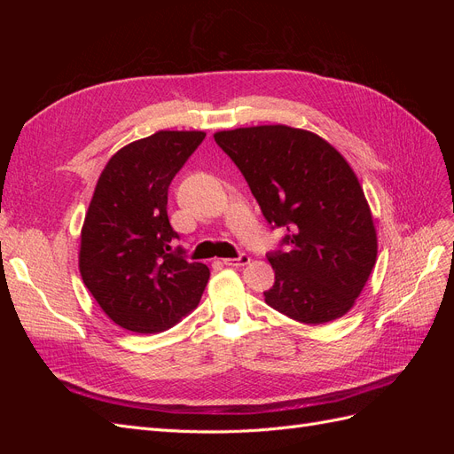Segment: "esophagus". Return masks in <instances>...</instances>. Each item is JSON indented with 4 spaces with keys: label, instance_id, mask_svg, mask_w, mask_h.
<instances>
[{
    "label": "esophagus",
    "instance_id": "obj_1",
    "mask_svg": "<svg viewBox=\"0 0 454 454\" xmlns=\"http://www.w3.org/2000/svg\"><path fill=\"white\" fill-rule=\"evenodd\" d=\"M223 263L227 267H246L250 263V255L240 254L239 257H227V259H223Z\"/></svg>",
    "mask_w": 454,
    "mask_h": 454
}]
</instances>
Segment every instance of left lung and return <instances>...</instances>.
I'll use <instances>...</instances> for the list:
<instances>
[{
	"label": "left lung",
	"mask_w": 454,
	"mask_h": 454,
	"mask_svg": "<svg viewBox=\"0 0 454 454\" xmlns=\"http://www.w3.org/2000/svg\"><path fill=\"white\" fill-rule=\"evenodd\" d=\"M286 250L270 252L267 305L301 324L345 316L377 261V231L347 159L318 134L261 125L214 134Z\"/></svg>",
	"instance_id": "8db88e82"
}]
</instances>
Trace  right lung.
Segmentation results:
<instances>
[{
    "mask_svg": "<svg viewBox=\"0 0 454 454\" xmlns=\"http://www.w3.org/2000/svg\"><path fill=\"white\" fill-rule=\"evenodd\" d=\"M159 130L107 160L81 229L79 272L96 303L134 333H160L193 310L210 269L172 248L168 185L204 140Z\"/></svg>",
    "mask_w": 454,
    "mask_h": 454,
    "instance_id": "obj_1",
    "label": "right lung"
}]
</instances>
